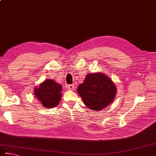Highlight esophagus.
<instances>
[{
	"instance_id": "esophagus-1",
	"label": "esophagus",
	"mask_w": 156,
	"mask_h": 156,
	"mask_svg": "<svg viewBox=\"0 0 156 156\" xmlns=\"http://www.w3.org/2000/svg\"><path fill=\"white\" fill-rule=\"evenodd\" d=\"M67 88L70 90H73L74 89V85L73 84H69V85H67Z\"/></svg>"
}]
</instances>
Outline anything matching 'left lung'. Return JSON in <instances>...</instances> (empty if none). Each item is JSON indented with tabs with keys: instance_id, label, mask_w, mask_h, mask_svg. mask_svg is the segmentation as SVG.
<instances>
[{
	"instance_id": "1",
	"label": "left lung",
	"mask_w": 156,
	"mask_h": 156,
	"mask_svg": "<svg viewBox=\"0 0 156 156\" xmlns=\"http://www.w3.org/2000/svg\"><path fill=\"white\" fill-rule=\"evenodd\" d=\"M77 90L86 106L98 111L108 106L117 94V88L112 80L98 72L87 74Z\"/></svg>"
}]
</instances>
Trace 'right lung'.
<instances>
[{
    "instance_id": "obj_1",
    "label": "right lung",
    "mask_w": 156,
    "mask_h": 156,
    "mask_svg": "<svg viewBox=\"0 0 156 156\" xmlns=\"http://www.w3.org/2000/svg\"><path fill=\"white\" fill-rule=\"evenodd\" d=\"M61 84L54 80L48 79L34 90L35 97L44 107L48 108L56 107L60 102L62 94Z\"/></svg>"
}]
</instances>
